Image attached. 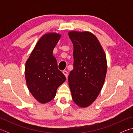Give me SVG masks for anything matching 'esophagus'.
Listing matches in <instances>:
<instances>
[{
	"label": "esophagus",
	"mask_w": 133,
	"mask_h": 133,
	"mask_svg": "<svg viewBox=\"0 0 133 133\" xmlns=\"http://www.w3.org/2000/svg\"><path fill=\"white\" fill-rule=\"evenodd\" d=\"M63 73L64 75V76H66V77L67 78V77H68V72H67V71L64 70L63 71Z\"/></svg>",
	"instance_id": "1"
}]
</instances>
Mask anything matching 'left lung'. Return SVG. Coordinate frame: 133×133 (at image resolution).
Returning a JSON list of instances; mask_svg holds the SVG:
<instances>
[{"instance_id":"left-lung-1","label":"left lung","mask_w":133,"mask_h":133,"mask_svg":"<svg viewBox=\"0 0 133 133\" xmlns=\"http://www.w3.org/2000/svg\"><path fill=\"white\" fill-rule=\"evenodd\" d=\"M73 44V69L68 77L72 98L80 107H87L98 96L107 73V60L97 38L89 31L68 33Z\"/></svg>"}]
</instances>
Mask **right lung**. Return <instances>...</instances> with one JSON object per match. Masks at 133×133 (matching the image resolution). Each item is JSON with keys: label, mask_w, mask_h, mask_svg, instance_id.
<instances>
[{"label": "right lung", "mask_w": 133, "mask_h": 133, "mask_svg": "<svg viewBox=\"0 0 133 133\" xmlns=\"http://www.w3.org/2000/svg\"><path fill=\"white\" fill-rule=\"evenodd\" d=\"M61 37L56 33L44 34L31 51L25 64V78L29 90L40 103L55 98L56 90L66 80L58 69L53 50Z\"/></svg>", "instance_id": "obj_1"}]
</instances>
